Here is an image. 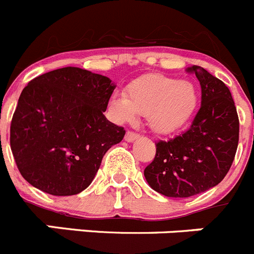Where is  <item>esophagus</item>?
I'll return each mask as SVG.
<instances>
[{"mask_svg": "<svg viewBox=\"0 0 254 254\" xmlns=\"http://www.w3.org/2000/svg\"><path fill=\"white\" fill-rule=\"evenodd\" d=\"M138 138L139 135L135 134V132L132 131H127V134H125V141H127V143H132V141H135Z\"/></svg>", "mask_w": 254, "mask_h": 254, "instance_id": "esophagus-1", "label": "esophagus"}]
</instances>
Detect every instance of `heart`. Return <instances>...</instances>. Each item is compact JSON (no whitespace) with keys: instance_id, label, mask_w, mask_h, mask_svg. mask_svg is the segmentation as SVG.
I'll return each instance as SVG.
<instances>
[{"instance_id":"heart-1","label":"heart","mask_w":254,"mask_h":254,"mask_svg":"<svg viewBox=\"0 0 254 254\" xmlns=\"http://www.w3.org/2000/svg\"><path fill=\"white\" fill-rule=\"evenodd\" d=\"M198 105L199 92L193 82L153 73L130 82L125 94H113L109 111L118 123L132 122L139 113H145L154 132L169 135L191 122Z\"/></svg>"}]
</instances>
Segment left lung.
<instances>
[{
  "mask_svg": "<svg viewBox=\"0 0 254 254\" xmlns=\"http://www.w3.org/2000/svg\"><path fill=\"white\" fill-rule=\"evenodd\" d=\"M189 70L202 87L200 109L187 131L156 143L155 158L144 170L150 188L169 198H188L219 184L238 146V115L229 89L200 66Z\"/></svg>",
  "mask_w": 254,
  "mask_h": 254,
  "instance_id": "1",
  "label": "left lung"
}]
</instances>
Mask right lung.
Instances as JSON below:
<instances>
[{
    "label": "right lung",
    "instance_id": "right-lung-1",
    "mask_svg": "<svg viewBox=\"0 0 254 254\" xmlns=\"http://www.w3.org/2000/svg\"><path fill=\"white\" fill-rule=\"evenodd\" d=\"M115 87L109 77L79 67L58 68L28 82L9 143L31 186L65 196L91 184L106 151L125 135L104 115Z\"/></svg>",
    "mask_w": 254,
    "mask_h": 254
}]
</instances>
